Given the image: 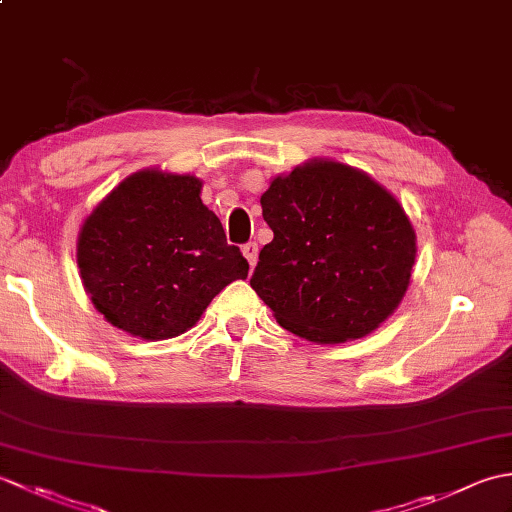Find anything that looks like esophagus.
<instances>
[{
    "instance_id": "34e87169",
    "label": "esophagus",
    "mask_w": 512,
    "mask_h": 512,
    "mask_svg": "<svg viewBox=\"0 0 512 512\" xmlns=\"http://www.w3.org/2000/svg\"><path fill=\"white\" fill-rule=\"evenodd\" d=\"M242 253H244V257L248 259L250 268H255V264H257V257H259V248H257V244H255V242H248V244H244V246H242Z\"/></svg>"
}]
</instances>
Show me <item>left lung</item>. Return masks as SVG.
Returning <instances> with one entry per match:
<instances>
[{
    "mask_svg": "<svg viewBox=\"0 0 512 512\" xmlns=\"http://www.w3.org/2000/svg\"><path fill=\"white\" fill-rule=\"evenodd\" d=\"M273 242L250 286L277 323L314 343L374 332L405 297L416 233L400 202L367 173L312 160L262 195Z\"/></svg>",
    "mask_w": 512,
    "mask_h": 512,
    "instance_id": "8db88e82",
    "label": "left lung"
}]
</instances>
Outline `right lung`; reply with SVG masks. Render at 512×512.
Here are the masks:
<instances>
[{"label": "right lung", "instance_id": "1", "mask_svg": "<svg viewBox=\"0 0 512 512\" xmlns=\"http://www.w3.org/2000/svg\"><path fill=\"white\" fill-rule=\"evenodd\" d=\"M202 182L160 169L125 178L85 217L76 264L94 308L114 328L165 341L193 328L215 295L248 277Z\"/></svg>", "mask_w": 512, "mask_h": 512}]
</instances>
